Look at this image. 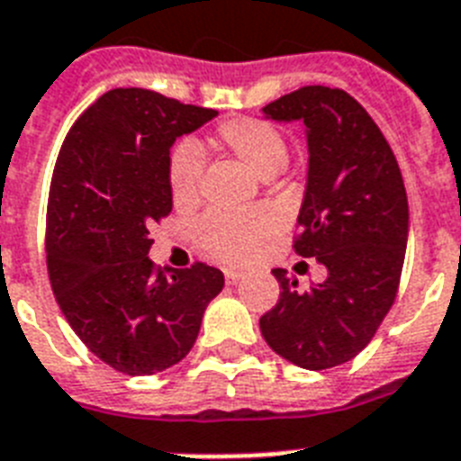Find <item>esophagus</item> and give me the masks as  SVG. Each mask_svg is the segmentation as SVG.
Here are the masks:
<instances>
[{
  "label": "esophagus",
  "mask_w": 461,
  "mask_h": 461,
  "mask_svg": "<svg viewBox=\"0 0 461 461\" xmlns=\"http://www.w3.org/2000/svg\"><path fill=\"white\" fill-rule=\"evenodd\" d=\"M242 277H245V276H242L240 271H226V283L228 285H238Z\"/></svg>",
  "instance_id": "1"
}]
</instances>
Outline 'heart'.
<instances>
[{
	"instance_id": "obj_1",
	"label": "heart",
	"mask_w": 461,
	"mask_h": 461,
	"mask_svg": "<svg viewBox=\"0 0 461 461\" xmlns=\"http://www.w3.org/2000/svg\"><path fill=\"white\" fill-rule=\"evenodd\" d=\"M219 143L245 167L271 178L287 165V143L273 124L257 117H240L219 127ZM203 150L195 140H181L169 158V190L178 207H190L200 195ZM276 219L266 209L209 212L195 226V242L207 257L240 266L252 261L264 240L273 233Z\"/></svg>"
}]
</instances>
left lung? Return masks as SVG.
I'll return each instance as SVG.
<instances>
[{
  "label": "left lung",
  "mask_w": 461,
  "mask_h": 461,
  "mask_svg": "<svg viewBox=\"0 0 461 461\" xmlns=\"http://www.w3.org/2000/svg\"><path fill=\"white\" fill-rule=\"evenodd\" d=\"M266 120L303 122L308 174L294 252L327 277L296 290L276 268L280 299L258 327L277 356L303 370L356 358L393 306L408 247V195L384 134L353 96L303 86L261 108Z\"/></svg>",
  "instance_id": "obj_1"
}]
</instances>
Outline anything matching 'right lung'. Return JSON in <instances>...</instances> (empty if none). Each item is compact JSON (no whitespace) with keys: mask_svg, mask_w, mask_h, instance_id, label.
Masks as SVG:
<instances>
[{"mask_svg":"<svg viewBox=\"0 0 461 461\" xmlns=\"http://www.w3.org/2000/svg\"><path fill=\"white\" fill-rule=\"evenodd\" d=\"M219 115L148 89H113L82 113L60 148L47 207V268L60 311L94 356L131 376L193 348L223 273L155 271L150 226L171 212L178 136Z\"/></svg>","mask_w":461,"mask_h":461,"instance_id":"1","label":"right lung"}]
</instances>
